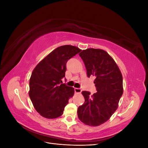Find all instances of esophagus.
<instances>
[{"mask_svg":"<svg viewBox=\"0 0 148 148\" xmlns=\"http://www.w3.org/2000/svg\"><path fill=\"white\" fill-rule=\"evenodd\" d=\"M75 92L76 93H81L82 89L79 88H75Z\"/></svg>","mask_w":148,"mask_h":148,"instance_id":"34e87169","label":"esophagus"}]
</instances>
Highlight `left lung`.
<instances>
[{
  "label": "left lung",
  "mask_w": 148,
  "mask_h": 148,
  "mask_svg": "<svg viewBox=\"0 0 148 148\" xmlns=\"http://www.w3.org/2000/svg\"><path fill=\"white\" fill-rule=\"evenodd\" d=\"M88 77L95 76L97 92L83 91L84 103L78 108V117L86 125L97 127L107 122L117 109L122 96L123 78L117 64L108 53L100 49L89 48L79 53Z\"/></svg>",
  "instance_id": "8db88e82"
}]
</instances>
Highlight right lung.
Instances as JSON below:
<instances>
[{
    "instance_id": "add662e5",
    "label": "right lung",
    "mask_w": 148,
    "mask_h": 148,
    "mask_svg": "<svg viewBox=\"0 0 148 148\" xmlns=\"http://www.w3.org/2000/svg\"><path fill=\"white\" fill-rule=\"evenodd\" d=\"M81 51L71 45L58 47L35 66L29 79V96L42 117L53 119L63 114L75 89L62 83V79L65 77L67 61Z\"/></svg>"
}]
</instances>
